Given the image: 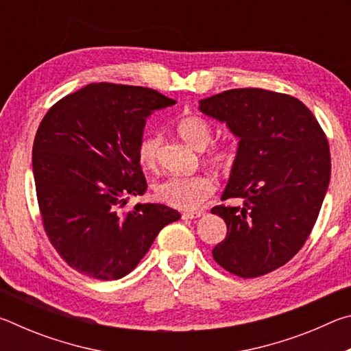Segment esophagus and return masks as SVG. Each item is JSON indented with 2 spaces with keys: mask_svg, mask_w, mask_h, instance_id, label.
<instances>
[{
  "mask_svg": "<svg viewBox=\"0 0 351 351\" xmlns=\"http://www.w3.org/2000/svg\"><path fill=\"white\" fill-rule=\"evenodd\" d=\"M204 215V210H197V212H184L182 213V218H189V219H193V218H199Z\"/></svg>",
  "mask_w": 351,
  "mask_h": 351,
  "instance_id": "obj_1",
  "label": "esophagus"
}]
</instances>
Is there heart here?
Returning <instances> with one entry per match:
<instances>
[{
  "label": "heart",
  "instance_id": "obj_1",
  "mask_svg": "<svg viewBox=\"0 0 351 351\" xmlns=\"http://www.w3.org/2000/svg\"><path fill=\"white\" fill-rule=\"evenodd\" d=\"M178 134L197 150H204L212 141V127L199 116L182 117L176 125ZM161 138L158 133L148 132L142 136L138 145L139 162L145 169H153L158 164V152ZM234 152L228 145H215L207 153V162L217 169H228L234 162ZM154 197L161 203L176 209H197L213 193V182L207 175L190 176L170 175L153 184Z\"/></svg>",
  "mask_w": 351,
  "mask_h": 351
}]
</instances>
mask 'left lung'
Wrapping results in <instances>:
<instances>
[{"instance_id":"obj_1","label":"left lung","mask_w":351,"mask_h":351,"mask_svg":"<svg viewBox=\"0 0 351 351\" xmlns=\"http://www.w3.org/2000/svg\"><path fill=\"white\" fill-rule=\"evenodd\" d=\"M199 110L240 139L221 199L245 201L212 209L228 226L213 260L243 278L268 274L311 234L330 182L328 141L313 112L288 94L239 88L199 100Z\"/></svg>"}]
</instances>
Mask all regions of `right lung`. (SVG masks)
Listing matches in <instances>:
<instances>
[{"instance_id":"1","label":"right lung","mask_w":351,"mask_h":351,"mask_svg":"<svg viewBox=\"0 0 351 351\" xmlns=\"http://www.w3.org/2000/svg\"><path fill=\"white\" fill-rule=\"evenodd\" d=\"M173 99L144 86L90 83L52 105L32 148L35 190L51 245L71 268L99 280L132 272L180 212L136 204L145 176L138 145L147 117Z\"/></svg>"}]
</instances>
